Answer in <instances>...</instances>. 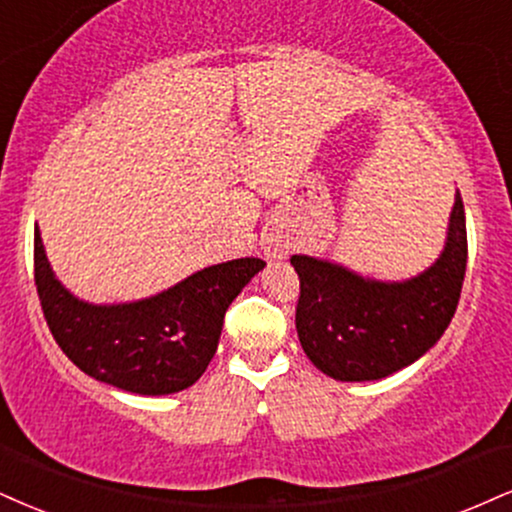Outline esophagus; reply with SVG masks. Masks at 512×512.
<instances>
[{
	"label": "esophagus",
	"instance_id": "1",
	"mask_svg": "<svg viewBox=\"0 0 512 512\" xmlns=\"http://www.w3.org/2000/svg\"><path fill=\"white\" fill-rule=\"evenodd\" d=\"M262 252L269 260H281V257H286L288 243L279 236H274V233H267V236L262 238Z\"/></svg>",
	"mask_w": 512,
	"mask_h": 512
}]
</instances>
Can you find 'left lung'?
I'll list each match as a JSON object with an SVG mask.
<instances>
[{
	"label": "left lung",
	"mask_w": 512,
	"mask_h": 512,
	"mask_svg": "<svg viewBox=\"0 0 512 512\" xmlns=\"http://www.w3.org/2000/svg\"><path fill=\"white\" fill-rule=\"evenodd\" d=\"M300 279L295 329L312 365L336 381H377L412 365L448 329L467 267L463 197L455 190L446 243L412 279L379 281L310 255H293Z\"/></svg>",
	"instance_id": "1"
}]
</instances>
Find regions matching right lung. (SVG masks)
I'll return each mask as SVG.
<instances>
[{
  "label": "right lung",
  "mask_w": 512,
  "mask_h": 512,
  "mask_svg": "<svg viewBox=\"0 0 512 512\" xmlns=\"http://www.w3.org/2000/svg\"><path fill=\"white\" fill-rule=\"evenodd\" d=\"M257 257L212 264L131 303L80 300L52 272L35 226V286L54 341L88 377L140 396H169L202 377L229 305L262 272Z\"/></svg>",
  "instance_id": "add662e5"
}]
</instances>
